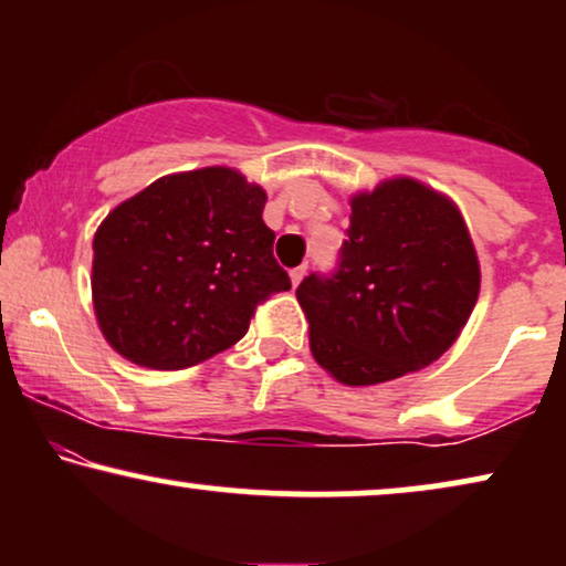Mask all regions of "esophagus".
Listing matches in <instances>:
<instances>
[{"label": "esophagus", "instance_id": "obj_1", "mask_svg": "<svg viewBox=\"0 0 566 566\" xmlns=\"http://www.w3.org/2000/svg\"><path fill=\"white\" fill-rule=\"evenodd\" d=\"M304 275H306V265L293 268V270H291V283H293V285H298L301 281H304Z\"/></svg>", "mask_w": 566, "mask_h": 566}]
</instances>
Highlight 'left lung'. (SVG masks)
I'll return each instance as SVG.
<instances>
[{"label":"left lung","mask_w":566,"mask_h":566,"mask_svg":"<svg viewBox=\"0 0 566 566\" xmlns=\"http://www.w3.org/2000/svg\"><path fill=\"white\" fill-rule=\"evenodd\" d=\"M337 270L301 281L314 360L339 384L420 370L461 335L479 298V260L453 200L394 177L350 200Z\"/></svg>","instance_id":"1"}]
</instances>
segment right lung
<instances>
[{"mask_svg": "<svg viewBox=\"0 0 566 566\" xmlns=\"http://www.w3.org/2000/svg\"><path fill=\"white\" fill-rule=\"evenodd\" d=\"M265 200L237 169L203 167L113 208L92 242V301L113 350L177 370L239 343L258 306L291 289Z\"/></svg>", "mask_w": 566, "mask_h": 566, "instance_id": "1", "label": "right lung"}]
</instances>
